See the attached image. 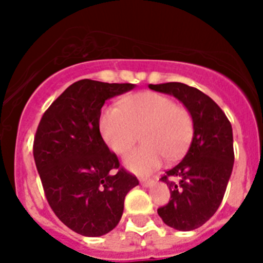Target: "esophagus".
<instances>
[{"label": "esophagus", "mask_w": 263, "mask_h": 263, "mask_svg": "<svg viewBox=\"0 0 263 263\" xmlns=\"http://www.w3.org/2000/svg\"><path fill=\"white\" fill-rule=\"evenodd\" d=\"M140 180V184L142 185H144V187H148L150 184H153V179H147V177H142Z\"/></svg>", "instance_id": "1"}]
</instances>
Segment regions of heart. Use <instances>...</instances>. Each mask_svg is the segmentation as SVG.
Returning a JSON list of instances; mask_svg holds the SVG:
<instances>
[{
  "label": "heart",
  "instance_id": "obj_1",
  "mask_svg": "<svg viewBox=\"0 0 263 263\" xmlns=\"http://www.w3.org/2000/svg\"><path fill=\"white\" fill-rule=\"evenodd\" d=\"M103 140L117 154L134 146L139 132L144 144L134 148L124 164L135 173H150L160 168L166 157L177 160L191 143L194 119L187 107L158 92H140L128 97L121 106H106L99 117Z\"/></svg>",
  "mask_w": 263,
  "mask_h": 263
}]
</instances>
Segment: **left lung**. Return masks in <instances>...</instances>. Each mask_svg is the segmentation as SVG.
<instances>
[{"label": "left lung", "instance_id": "1", "mask_svg": "<svg viewBox=\"0 0 263 263\" xmlns=\"http://www.w3.org/2000/svg\"><path fill=\"white\" fill-rule=\"evenodd\" d=\"M181 101L194 119V138L187 154L161 176L171 199L158 208L165 224L179 231L202 227L220 208L235 161L232 125L209 95L184 83L150 84Z\"/></svg>", "mask_w": 263, "mask_h": 263}]
</instances>
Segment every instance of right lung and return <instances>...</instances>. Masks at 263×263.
Returning a JSON list of instances; mask_svg holds the SVG:
<instances>
[{"label":"right lung","mask_w":263,"mask_h":263,"mask_svg":"<svg viewBox=\"0 0 263 263\" xmlns=\"http://www.w3.org/2000/svg\"><path fill=\"white\" fill-rule=\"evenodd\" d=\"M135 87L83 79L71 84L43 113L34 160L51 210L83 236H101L119 224L124 199L139 184L103 142L99 117L105 101Z\"/></svg>","instance_id":"obj_1"}]
</instances>
